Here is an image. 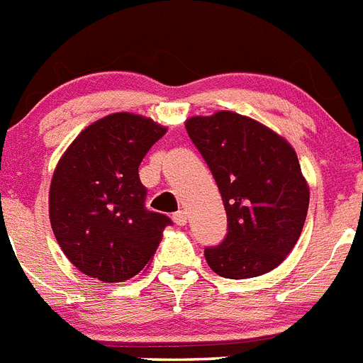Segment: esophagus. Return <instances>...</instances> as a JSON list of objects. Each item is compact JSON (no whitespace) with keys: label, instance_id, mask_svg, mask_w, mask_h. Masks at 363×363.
I'll use <instances>...</instances> for the list:
<instances>
[{"label":"esophagus","instance_id":"1","mask_svg":"<svg viewBox=\"0 0 363 363\" xmlns=\"http://www.w3.org/2000/svg\"><path fill=\"white\" fill-rule=\"evenodd\" d=\"M173 223L179 226H184L188 223V216H186L184 210H179L177 213H173Z\"/></svg>","mask_w":363,"mask_h":363}]
</instances>
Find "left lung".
<instances>
[{"instance_id": "left-lung-1", "label": "left lung", "mask_w": 363, "mask_h": 363, "mask_svg": "<svg viewBox=\"0 0 363 363\" xmlns=\"http://www.w3.org/2000/svg\"><path fill=\"white\" fill-rule=\"evenodd\" d=\"M186 131L216 179L228 219L225 241L204 248L208 267L230 279L279 267L298 242L308 210V184L294 147L234 111L191 116Z\"/></svg>"}]
</instances>
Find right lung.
Returning a JSON list of instances; mask_svg holds the SVG:
<instances>
[{
	"mask_svg": "<svg viewBox=\"0 0 363 363\" xmlns=\"http://www.w3.org/2000/svg\"><path fill=\"white\" fill-rule=\"evenodd\" d=\"M164 133L147 116L113 113L87 125L56 164L50 226L82 274L118 283L150 267L172 220L144 208L138 166Z\"/></svg>",
	"mask_w": 363,
	"mask_h": 363,
	"instance_id": "obj_1",
	"label": "right lung"
}]
</instances>
